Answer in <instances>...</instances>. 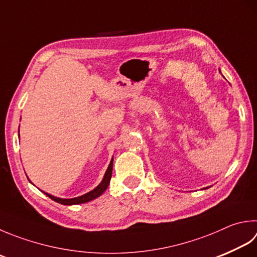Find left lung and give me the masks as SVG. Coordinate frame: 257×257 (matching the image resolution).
Instances as JSON below:
<instances>
[{
  "instance_id": "left-lung-1",
  "label": "left lung",
  "mask_w": 257,
  "mask_h": 257,
  "mask_svg": "<svg viewBox=\"0 0 257 257\" xmlns=\"http://www.w3.org/2000/svg\"><path fill=\"white\" fill-rule=\"evenodd\" d=\"M205 189H206V188H205Z\"/></svg>"
}]
</instances>
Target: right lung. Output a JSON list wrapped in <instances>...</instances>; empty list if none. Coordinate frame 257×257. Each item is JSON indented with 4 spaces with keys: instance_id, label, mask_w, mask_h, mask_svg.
Here are the masks:
<instances>
[{
    "instance_id": "add662e5",
    "label": "right lung",
    "mask_w": 257,
    "mask_h": 257,
    "mask_svg": "<svg viewBox=\"0 0 257 257\" xmlns=\"http://www.w3.org/2000/svg\"><path fill=\"white\" fill-rule=\"evenodd\" d=\"M20 137V135H19ZM112 171H113V159L110 160L109 162V166L107 168V170H106L105 174H104V178L99 185L96 187L93 190L85 193L83 196H79V197H76V198H71V199H62V198H58L55 196H51L49 193H47L45 191H42L45 195H47L48 197L52 199L53 201L56 202H59L61 205H66V206H70V205H79V204H84V202H88L90 200H94L96 198H98L101 193H103L106 189H107L108 185H109V181H110V178H112Z\"/></svg>"
}]
</instances>
